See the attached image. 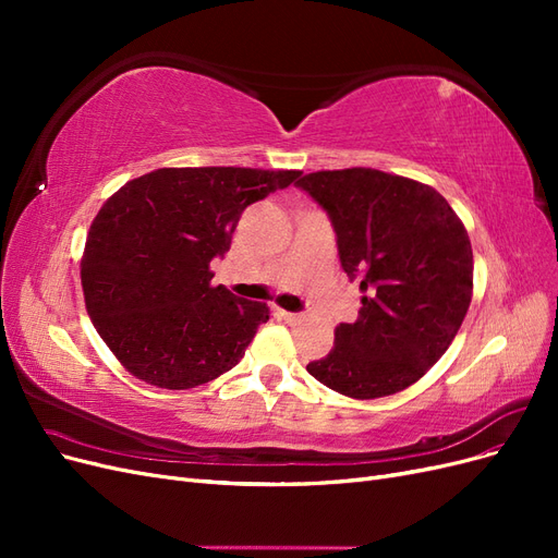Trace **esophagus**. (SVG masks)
<instances>
[{"label":"esophagus","mask_w":558,"mask_h":558,"mask_svg":"<svg viewBox=\"0 0 558 558\" xmlns=\"http://www.w3.org/2000/svg\"><path fill=\"white\" fill-rule=\"evenodd\" d=\"M279 316L286 320V324H298V320H302V314H298V312H279Z\"/></svg>","instance_id":"1"}]
</instances>
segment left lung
Returning <instances> with one entry per match:
<instances>
[{
	"instance_id": "8db88e82",
	"label": "left lung",
	"mask_w": 558,
	"mask_h": 558,
	"mask_svg": "<svg viewBox=\"0 0 558 558\" xmlns=\"http://www.w3.org/2000/svg\"><path fill=\"white\" fill-rule=\"evenodd\" d=\"M330 218L363 307L335 328L307 373L332 391L373 400L428 373L453 342L472 298V246L449 202L426 183L369 167L314 172L298 183Z\"/></svg>"
}]
</instances>
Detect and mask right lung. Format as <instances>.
I'll return each instance as SVG.
<instances>
[{
    "label": "right lung",
    "instance_id": "obj_1",
    "mask_svg": "<svg viewBox=\"0 0 558 558\" xmlns=\"http://www.w3.org/2000/svg\"><path fill=\"white\" fill-rule=\"evenodd\" d=\"M300 172L248 167H162L128 181L99 209L81 260L99 337L137 379L181 391L244 356L265 302L211 286L242 211L289 189Z\"/></svg>",
    "mask_w": 558,
    "mask_h": 558
}]
</instances>
